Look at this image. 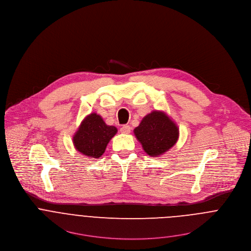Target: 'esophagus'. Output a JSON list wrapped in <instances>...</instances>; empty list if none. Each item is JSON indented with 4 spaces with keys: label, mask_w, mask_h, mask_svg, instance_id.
<instances>
[{
    "label": "esophagus",
    "mask_w": 251,
    "mask_h": 251,
    "mask_svg": "<svg viewBox=\"0 0 251 251\" xmlns=\"http://www.w3.org/2000/svg\"><path fill=\"white\" fill-rule=\"evenodd\" d=\"M120 131H121L122 133H124V134H128V133H130V131H131V127H130L128 125H125V126H123L120 128Z\"/></svg>",
    "instance_id": "1"
}]
</instances>
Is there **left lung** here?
<instances>
[{"instance_id": "left-lung-1", "label": "left lung", "mask_w": 251, "mask_h": 251, "mask_svg": "<svg viewBox=\"0 0 251 251\" xmlns=\"http://www.w3.org/2000/svg\"><path fill=\"white\" fill-rule=\"evenodd\" d=\"M137 140L144 151L152 157L160 156L175 146L179 136L177 126L162 111L145 116L134 129Z\"/></svg>"}]
</instances>
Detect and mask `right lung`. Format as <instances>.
I'll return each instance as SVG.
<instances>
[{"mask_svg": "<svg viewBox=\"0 0 251 251\" xmlns=\"http://www.w3.org/2000/svg\"><path fill=\"white\" fill-rule=\"evenodd\" d=\"M117 131L113 126H107L100 115L91 113L81 122L73 137V143L75 150L86 157L99 158Z\"/></svg>", "mask_w": 251, "mask_h": 251, "instance_id": "obj_1", "label": "right lung"}]
</instances>
